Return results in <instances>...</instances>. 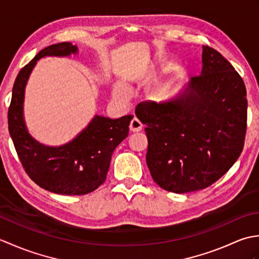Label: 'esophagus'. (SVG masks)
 Here are the masks:
<instances>
[{"instance_id": "obj_1", "label": "esophagus", "mask_w": 259, "mask_h": 259, "mask_svg": "<svg viewBox=\"0 0 259 259\" xmlns=\"http://www.w3.org/2000/svg\"><path fill=\"white\" fill-rule=\"evenodd\" d=\"M142 126H144V124L141 123V121L139 119L134 118L130 122V131H133V133H139L142 129Z\"/></svg>"}]
</instances>
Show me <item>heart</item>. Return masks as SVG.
I'll use <instances>...</instances> for the list:
<instances>
[{
  "mask_svg": "<svg viewBox=\"0 0 259 259\" xmlns=\"http://www.w3.org/2000/svg\"><path fill=\"white\" fill-rule=\"evenodd\" d=\"M114 96L119 99H122V100H125V99H128L131 96L130 87L124 83L123 81L117 82L114 85Z\"/></svg>",
  "mask_w": 259,
  "mask_h": 259,
  "instance_id": "heart-1",
  "label": "heart"
}]
</instances>
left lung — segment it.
<instances>
[{"label":"left lung","instance_id":"left-lung-1","mask_svg":"<svg viewBox=\"0 0 259 259\" xmlns=\"http://www.w3.org/2000/svg\"><path fill=\"white\" fill-rule=\"evenodd\" d=\"M136 115L146 124V161L155 183L176 194L201 190L243 151L246 87L221 53L203 46L200 75L178 96L138 104Z\"/></svg>","mask_w":259,"mask_h":259}]
</instances>
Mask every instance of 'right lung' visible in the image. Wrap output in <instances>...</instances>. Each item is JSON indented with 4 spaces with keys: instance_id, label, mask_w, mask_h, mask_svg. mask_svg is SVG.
<instances>
[{
    "instance_id": "obj_1",
    "label": "right lung",
    "mask_w": 259,
    "mask_h": 259,
    "mask_svg": "<svg viewBox=\"0 0 259 259\" xmlns=\"http://www.w3.org/2000/svg\"><path fill=\"white\" fill-rule=\"evenodd\" d=\"M78 47L62 42L43 49L16 76L9 108V131L29 177L41 188L58 195H85L107 178L111 156L128 137L134 115L110 119L96 114L72 140L46 146L29 134L24 120L25 87L37 61L46 57H70Z\"/></svg>"
}]
</instances>
